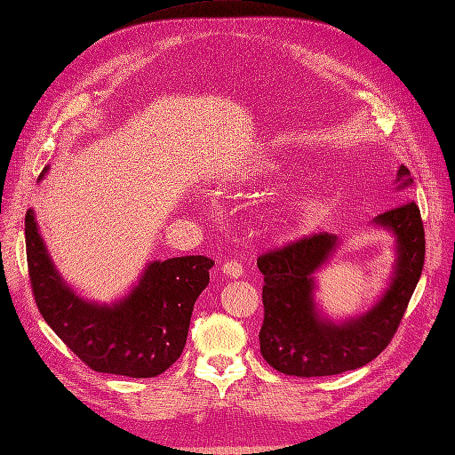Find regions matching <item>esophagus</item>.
I'll use <instances>...</instances> for the list:
<instances>
[{
  "mask_svg": "<svg viewBox=\"0 0 455 455\" xmlns=\"http://www.w3.org/2000/svg\"><path fill=\"white\" fill-rule=\"evenodd\" d=\"M221 271H223V275L230 276V279H240V276L243 275V267H242V264H240L238 260H228V262H225L223 267H221Z\"/></svg>",
  "mask_w": 455,
  "mask_h": 455,
  "instance_id": "esophagus-1",
  "label": "esophagus"
}]
</instances>
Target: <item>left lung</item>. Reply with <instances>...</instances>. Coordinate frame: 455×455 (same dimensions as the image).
<instances>
[{"label": "left lung", "mask_w": 455, "mask_h": 455, "mask_svg": "<svg viewBox=\"0 0 455 455\" xmlns=\"http://www.w3.org/2000/svg\"><path fill=\"white\" fill-rule=\"evenodd\" d=\"M396 182L398 188L412 184L405 165L398 169ZM371 223L396 238V266L383 298L342 323L322 315L314 301V273L337 251V235H305L259 256L256 264L264 275L260 353L276 371L298 378L337 375L368 364L390 344L422 275L424 225L414 201L379 213Z\"/></svg>", "instance_id": "left-lung-1"}]
</instances>
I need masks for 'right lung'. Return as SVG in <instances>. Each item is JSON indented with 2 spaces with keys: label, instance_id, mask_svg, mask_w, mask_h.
<instances>
[{
  "label": "right lung",
  "instance_id": "obj_1",
  "mask_svg": "<svg viewBox=\"0 0 455 455\" xmlns=\"http://www.w3.org/2000/svg\"><path fill=\"white\" fill-rule=\"evenodd\" d=\"M26 252L35 303L57 337L94 371L135 379L156 378L179 361L213 266L201 254L150 262L126 298L98 305L76 295L57 273L33 210L26 213Z\"/></svg>",
  "mask_w": 455,
  "mask_h": 455
}]
</instances>
